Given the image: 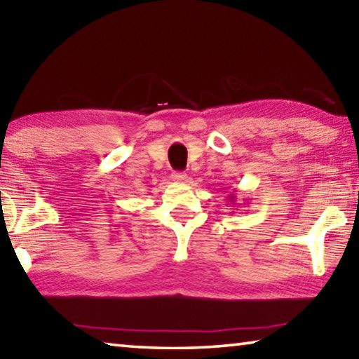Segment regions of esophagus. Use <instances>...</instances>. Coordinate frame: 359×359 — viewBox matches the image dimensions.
Wrapping results in <instances>:
<instances>
[{"label":"esophagus","mask_w":359,"mask_h":359,"mask_svg":"<svg viewBox=\"0 0 359 359\" xmlns=\"http://www.w3.org/2000/svg\"><path fill=\"white\" fill-rule=\"evenodd\" d=\"M172 179L175 182H185L188 177H187L185 172H172Z\"/></svg>","instance_id":"1"}]
</instances>
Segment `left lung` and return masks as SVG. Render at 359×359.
<instances>
[{
    "label": "left lung",
    "instance_id": "8db88e82",
    "mask_svg": "<svg viewBox=\"0 0 359 359\" xmlns=\"http://www.w3.org/2000/svg\"><path fill=\"white\" fill-rule=\"evenodd\" d=\"M233 198H234V196H231V198H229V199H233Z\"/></svg>",
    "mask_w": 359,
    "mask_h": 359
}]
</instances>
